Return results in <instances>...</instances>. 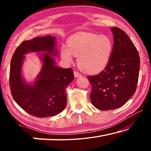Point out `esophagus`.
I'll return each mask as SVG.
<instances>
[{
	"mask_svg": "<svg viewBox=\"0 0 151 151\" xmlns=\"http://www.w3.org/2000/svg\"><path fill=\"white\" fill-rule=\"evenodd\" d=\"M74 75H75V78L81 77V76H83L81 73H79L78 72H77V71H75V72H74Z\"/></svg>",
	"mask_w": 151,
	"mask_h": 151,
	"instance_id": "1",
	"label": "esophagus"
}]
</instances>
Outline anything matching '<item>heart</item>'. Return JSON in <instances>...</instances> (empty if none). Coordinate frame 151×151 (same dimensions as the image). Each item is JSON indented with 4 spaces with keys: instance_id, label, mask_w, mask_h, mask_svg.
<instances>
[{
    "instance_id": "1",
    "label": "heart",
    "mask_w": 151,
    "mask_h": 151,
    "mask_svg": "<svg viewBox=\"0 0 151 151\" xmlns=\"http://www.w3.org/2000/svg\"><path fill=\"white\" fill-rule=\"evenodd\" d=\"M112 50L113 44L108 36L81 32L68 39L67 47H61L60 57L66 64L73 62V55L78 57V65L81 70L96 74L108 65Z\"/></svg>"
}]
</instances>
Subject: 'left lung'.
<instances>
[{
    "mask_svg": "<svg viewBox=\"0 0 151 151\" xmlns=\"http://www.w3.org/2000/svg\"><path fill=\"white\" fill-rule=\"evenodd\" d=\"M114 37L113 50L104 70L87 76L92 85V104L101 111L122 106L136 91L139 80V52L127 33L117 27L111 29Z\"/></svg>",
    "mask_w": 151,
    "mask_h": 151,
    "instance_id": "8db88e82",
    "label": "left lung"
}]
</instances>
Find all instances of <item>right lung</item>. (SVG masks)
I'll return each mask as SVG.
<instances>
[{"label": "right lung", "mask_w": 151, "mask_h": 151, "mask_svg": "<svg viewBox=\"0 0 151 151\" xmlns=\"http://www.w3.org/2000/svg\"><path fill=\"white\" fill-rule=\"evenodd\" d=\"M55 43L56 38L51 35L25 40L17 48L12 57L9 75L12 96L24 111L34 116H55L66 105V88L74 79V74L70 68L55 65L54 58L50 55H57ZM31 52H45L39 54L43 65L34 85L27 83L21 75L24 55Z\"/></svg>", "instance_id": "add662e5"}]
</instances>
